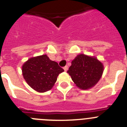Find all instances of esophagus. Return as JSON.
Returning <instances> with one entry per match:
<instances>
[{
	"label": "esophagus",
	"mask_w": 127,
	"mask_h": 127,
	"mask_svg": "<svg viewBox=\"0 0 127 127\" xmlns=\"http://www.w3.org/2000/svg\"><path fill=\"white\" fill-rule=\"evenodd\" d=\"M64 69L65 71H67V70H68V67L67 66H65L64 67Z\"/></svg>",
	"instance_id": "esophagus-1"
}]
</instances>
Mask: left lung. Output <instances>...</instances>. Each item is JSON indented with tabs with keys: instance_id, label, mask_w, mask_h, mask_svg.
Here are the masks:
<instances>
[{
	"instance_id": "obj_1",
	"label": "left lung",
	"mask_w": 127,
	"mask_h": 127,
	"mask_svg": "<svg viewBox=\"0 0 127 127\" xmlns=\"http://www.w3.org/2000/svg\"><path fill=\"white\" fill-rule=\"evenodd\" d=\"M103 72L102 63L96 57L79 54L72 61L67 73L78 88L88 90L98 83Z\"/></svg>"
}]
</instances>
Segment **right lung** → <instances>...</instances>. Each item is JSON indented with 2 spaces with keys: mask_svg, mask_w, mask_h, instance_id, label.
Listing matches in <instances>:
<instances>
[{
  "mask_svg": "<svg viewBox=\"0 0 127 127\" xmlns=\"http://www.w3.org/2000/svg\"><path fill=\"white\" fill-rule=\"evenodd\" d=\"M64 71L58 63L50 60L47 55L30 58L22 65V74L25 81L39 93L50 90L58 75Z\"/></svg>",
  "mask_w": 127,
  "mask_h": 127,
  "instance_id": "1",
  "label": "right lung"
}]
</instances>
